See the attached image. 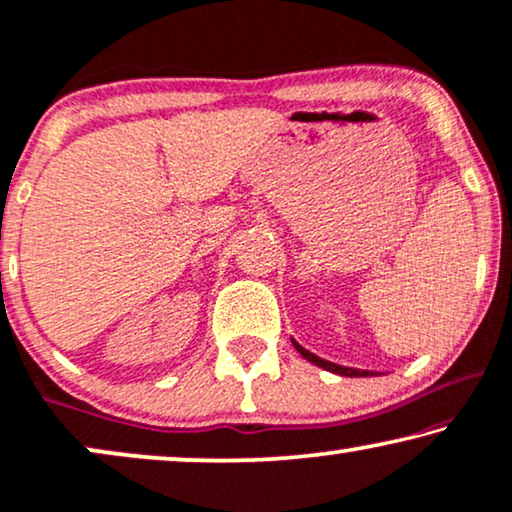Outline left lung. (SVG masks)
<instances>
[{
    "instance_id": "obj_1",
    "label": "left lung",
    "mask_w": 512,
    "mask_h": 512,
    "mask_svg": "<svg viewBox=\"0 0 512 512\" xmlns=\"http://www.w3.org/2000/svg\"><path fill=\"white\" fill-rule=\"evenodd\" d=\"M295 349L302 353V356L306 358V360H311L313 365H318V367H323V370H330V372H335V374H342V377H370V372H363V370H353V367H342V365H335V363H330V360H323V358H318V356H313V353H309L306 349H302V346H299L297 342H295Z\"/></svg>"
}]
</instances>
